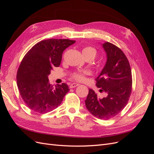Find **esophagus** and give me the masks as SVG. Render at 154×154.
<instances>
[{"mask_svg":"<svg viewBox=\"0 0 154 154\" xmlns=\"http://www.w3.org/2000/svg\"><path fill=\"white\" fill-rule=\"evenodd\" d=\"M78 85H79L78 83H71V84L70 85V88H74V87H77Z\"/></svg>","mask_w":154,"mask_h":154,"instance_id":"esophagus-1","label":"esophagus"}]
</instances>
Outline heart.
<instances>
[{
	"mask_svg": "<svg viewBox=\"0 0 154 154\" xmlns=\"http://www.w3.org/2000/svg\"><path fill=\"white\" fill-rule=\"evenodd\" d=\"M82 53L84 56L85 58H92V59H94L96 55V50L92 47H89V46H87L82 49ZM88 72H74L72 74V78L74 79L75 80L77 81H85L86 79V76L88 75Z\"/></svg>",
	"mask_w": 154,
	"mask_h": 154,
	"instance_id": "b5f03b06",
	"label": "heart"
}]
</instances>
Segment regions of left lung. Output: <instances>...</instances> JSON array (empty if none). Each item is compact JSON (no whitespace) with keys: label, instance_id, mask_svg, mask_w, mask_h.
Segmentation results:
<instances>
[{"label":"left lung","instance_id":"obj_1","mask_svg":"<svg viewBox=\"0 0 154 154\" xmlns=\"http://www.w3.org/2000/svg\"><path fill=\"white\" fill-rule=\"evenodd\" d=\"M102 46L107 59L96 81L100 92H105L106 96L101 98L90 88L85 102L93 116L107 120L118 114L127 105L132 92V78L129 62L123 51L108 42Z\"/></svg>","mask_w":154,"mask_h":154}]
</instances>
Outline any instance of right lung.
Wrapping results in <instances>:
<instances>
[{
	"label": "right lung",
	"mask_w": 154,
	"mask_h": 154,
	"mask_svg": "<svg viewBox=\"0 0 154 154\" xmlns=\"http://www.w3.org/2000/svg\"><path fill=\"white\" fill-rule=\"evenodd\" d=\"M69 39H48L35 44L23 58L17 80L20 94L26 105L38 113H46L61 104L69 88L66 83L54 87L48 76L58 67L63 51L75 43Z\"/></svg>",
	"instance_id": "add662e5"
}]
</instances>
